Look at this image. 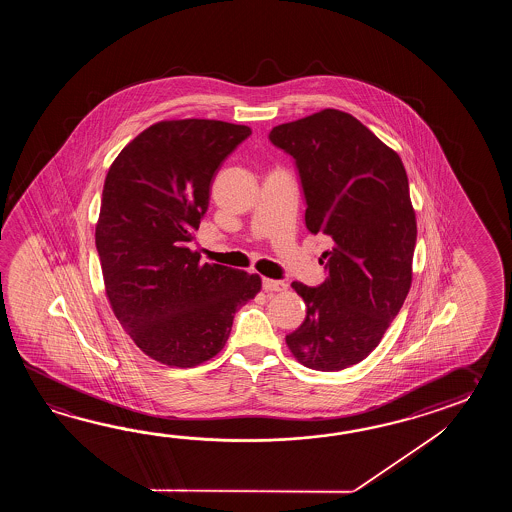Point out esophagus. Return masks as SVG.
I'll return each mask as SVG.
<instances>
[{
  "label": "esophagus",
  "mask_w": 512,
  "mask_h": 512,
  "mask_svg": "<svg viewBox=\"0 0 512 512\" xmlns=\"http://www.w3.org/2000/svg\"><path fill=\"white\" fill-rule=\"evenodd\" d=\"M261 287H263L267 293H278V291H285V289H287V283L280 282V280L263 278V280H261Z\"/></svg>",
  "instance_id": "obj_1"
}]
</instances>
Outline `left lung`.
<instances>
[{"instance_id": "1", "label": "left lung", "mask_w": 512, "mask_h": 512, "mask_svg": "<svg viewBox=\"0 0 512 512\" xmlns=\"http://www.w3.org/2000/svg\"><path fill=\"white\" fill-rule=\"evenodd\" d=\"M269 141L294 159L305 227L326 234V282H293L307 315L285 337L311 370L366 359L401 311L412 285L417 225L399 155L338 109L272 128Z\"/></svg>"}]
</instances>
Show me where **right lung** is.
<instances>
[{
  "instance_id": "1",
  "label": "right lung",
  "mask_w": 512,
  "mask_h": 512,
  "mask_svg": "<svg viewBox=\"0 0 512 512\" xmlns=\"http://www.w3.org/2000/svg\"><path fill=\"white\" fill-rule=\"evenodd\" d=\"M221 120H164L106 175L95 243L109 304L152 359L192 368L218 355L258 274L201 263L192 241L221 163L251 135Z\"/></svg>"
}]
</instances>
